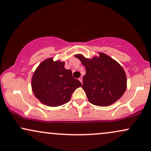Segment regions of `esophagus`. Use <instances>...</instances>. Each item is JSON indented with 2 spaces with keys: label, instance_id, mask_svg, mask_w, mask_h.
<instances>
[{
  "label": "esophagus",
  "instance_id": "34e87169",
  "mask_svg": "<svg viewBox=\"0 0 151 151\" xmlns=\"http://www.w3.org/2000/svg\"><path fill=\"white\" fill-rule=\"evenodd\" d=\"M79 81L81 82V83H83V77H80L79 78Z\"/></svg>",
  "mask_w": 151,
  "mask_h": 151
}]
</instances>
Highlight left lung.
Instances as JSON below:
<instances>
[{
  "instance_id": "obj_1",
  "label": "left lung",
  "mask_w": 151,
  "mask_h": 151,
  "mask_svg": "<svg viewBox=\"0 0 151 151\" xmlns=\"http://www.w3.org/2000/svg\"><path fill=\"white\" fill-rule=\"evenodd\" d=\"M75 57L85 66L83 87L89 101L99 106H108L123 95L127 78L122 66L104 53L99 57L87 59L83 55Z\"/></svg>"
}]
</instances>
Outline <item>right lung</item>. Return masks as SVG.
Masks as SVG:
<instances>
[{
  "instance_id": "1",
  "label": "right lung",
  "mask_w": 151,
  "mask_h": 151,
  "mask_svg": "<svg viewBox=\"0 0 151 151\" xmlns=\"http://www.w3.org/2000/svg\"><path fill=\"white\" fill-rule=\"evenodd\" d=\"M64 62L47 59L33 74L31 86L36 97L49 106H59L70 101L73 92L82 84L64 68Z\"/></svg>"
}]
</instances>
